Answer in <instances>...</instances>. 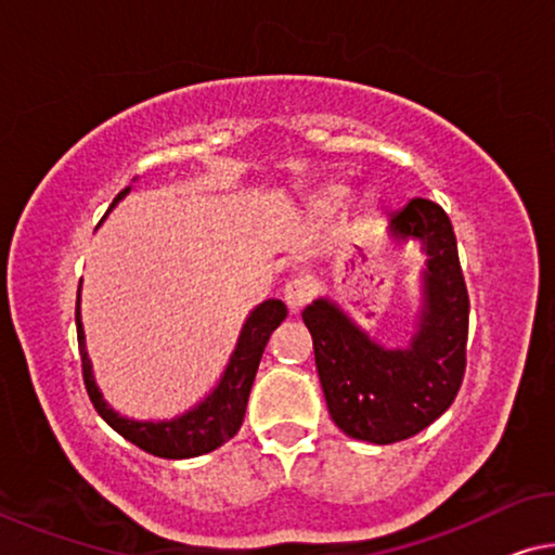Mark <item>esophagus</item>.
<instances>
[{
    "label": "esophagus",
    "mask_w": 555,
    "mask_h": 555,
    "mask_svg": "<svg viewBox=\"0 0 555 555\" xmlns=\"http://www.w3.org/2000/svg\"><path fill=\"white\" fill-rule=\"evenodd\" d=\"M313 296V284L306 276H294L284 286V301L292 311H301Z\"/></svg>",
    "instance_id": "esophagus-1"
}]
</instances>
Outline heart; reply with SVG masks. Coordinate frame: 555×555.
I'll return each mask as SVG.
<instances>
[{"label":"heart","mask_w":555,"mask_h":555,"mask_svg":"<svg viewBox=\"0 0 555 555\" xmlns=\"http://www.w3.org/2000/svg\"><path fill=\"white\" fill-rule=\"evenodd\" d=\"M343 197H346V192H343V190H331L328 195H325L323 205H325V207H338L340 202H343Z\"/></svg>","instance_id":"b5f03b06"}]
</instances>
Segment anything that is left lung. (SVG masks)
<instances>
[{
	"instance_id": "8db88e82",
	"label": "left lung",
	"mask_w": 555,
	"mask_h": 555,
	"mask_svg": "<svg viewBox=\"0 0 555 555\" xmlns=\"http://www.w3.org/2000/svg\"><path fill=\"white\" fill-rule=\"evenodd\" d=\"M390 234L420 240L429 257L425 313L410 350L375 346L328 301L301 313L333 422L373 444L400 442L433 425L467 371L469 294L450 217L437 202L415 197L390 217Z\"/></svg>"
}]
</instances>
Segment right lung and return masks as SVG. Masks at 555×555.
Listing matches in <instances>:
<instances>
[{"label":"right lung","instance_id":"add662e5","mask_svg":"<svg viewBox=\"0 0 555 555\" xmlns=\"http://www.w3.org/2000/svg\"><path fill=\"white\" fill-rule=\"evenodd\" d=\"M128 192L130 188L118 192L113 205H116L120 197H126ZM284 319L286 306L281 301H263L259 309L249 315V321L244 323L240 343H236V350L222 383H219V388L209 395L197 410H192L184 417H178L172 422H133L120 417L118 412H113L108 404L103 402L99 388H95L91 363H88V353L83 346L81 315H78L76 306V333L78 350H81V373L86 392L88 398H91L95 412H99L118 435L140 447L143 452L163 456V460H190V456L207 454L217 450V447H222L224 442H230V439L240 433L246 412V400H249L254 377H257L259 371L263 346H267L269 336Z\"/></svg>","mask_w":555,"mask_h":555}]
</instances>
